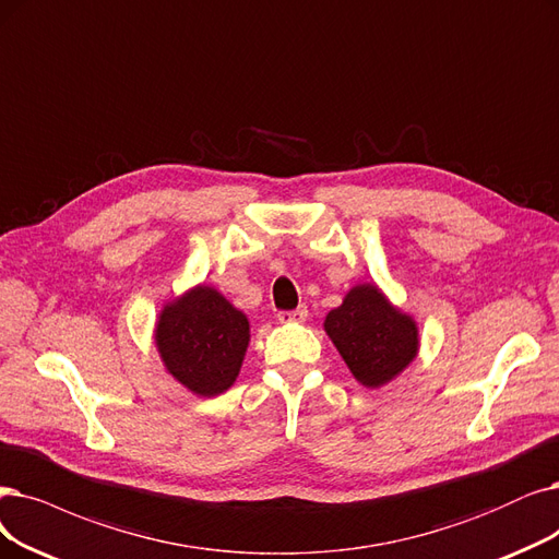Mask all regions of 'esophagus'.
Returning a JSON list of instances; mask_svg holds the SVG:
<instances>
[{
  "mask_svg": "<svg viewBox=\"0 0 559 559\" xmlns=\"http://www.w3.org/2000/svg\"><path fill=\"white\" fill-rule=\"evenodd\" d=\"M307 314H309L307 307L300 305L298 309H292V311H280L277 319H280V323H302L307 319Z\"/></svg>",
  "mask_w": 559,
  "mask_h": 559,
  "instance_id": "34e87169",
  "label": "esophagus"
}]
</instances>
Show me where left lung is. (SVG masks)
Masks as SVG:
<instances>
[{"instance_id":"8db88e82","label":"left lung","mask_w":559,"mask_h":559,"mask_svg":"<svg viewBox=\"0 0 559 559\" xmlns=\"http://www.w3.org/2000/svg\"><path fill=\"white\" fill-rule=\"evenodd\" d=\"M325 332L350 373L367 388H381L404 371L417 353V325L401 314L373 284H360L325 317Z\"/></svg>"}]
</instances>
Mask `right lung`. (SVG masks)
<instances>
[{"instance_id": "1", "label": "right lung", "mask_w": 559, "mask_h": 559, "mask_svg": "<svg viewBox=\"0 0 559 559\" xmlns=\"http://www.w3.org/2000/svg\"><path fill=\"white\" fill-rule=\"evenodd\" d=\"M250 342V321L211 286L167 305L155 344L167 371L199 396L229 390Z\"/></svg>"}]
</instances>
